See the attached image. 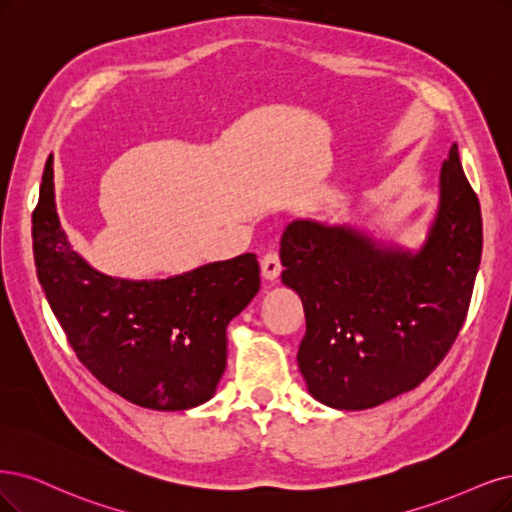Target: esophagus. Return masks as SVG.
Masks as SVG:
<instances>
[{
    "instance_id": "1",
    "label": "esophagus",
    "mask_w": 512,
    "mask_h": 512,
    "mask_svg": "<svg viewBox=\"0 0 512 512\" xmlns=\"http://www.w3.org/2000/svg\"><path fill=\"white\" fill-rule=\"evenodd\" d=\"M280 257L276 251H270L261 257V276L266 280H276L280 276Z\"/></svg>"
}]
</instances>
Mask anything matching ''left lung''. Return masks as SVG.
<instances>
[{"instance_id": "left-lung-1", "label": "left lung", "mask_w": 512, "mask_h": 512, "mask_svg": "<svg viewBox=\"0 0 512 512\" xmlns=\"http://www.w3.org/2000/svg\"><path fill=\"white\" fill-rule=\"evenodd\" d=\"M481 249V206L456 143L418 251L348 223H289L280 240L282 282L304 304L297 365L314 399L361 411L424 382L464 325Z\"/></svg>"}]
</instances>
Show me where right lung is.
I'll list each match as a JSON object with an SVG mask.
<instances>
[{
    "mask_svg": "<svg viewBox=\"0 0 512 512\" xmlns=\"http://www.w3.org/2000/svg\"><path fill=\"white\" fill-rule=\"evenodd\" d=\"M33 257L80 363L122 399L156 411H183L211 399L227 363V325L259 291L253 253L162 280L94 270L61 227L52 162L33 211Z\"/></svg>",
    "mask_w": 512,
    "mask_h": 512,
    "instance_id": "1",
    "label": "right lung"
}]
</instances>
